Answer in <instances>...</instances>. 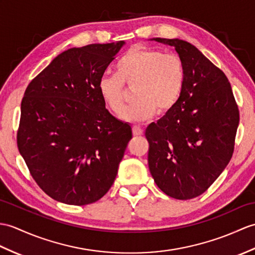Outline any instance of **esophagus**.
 Wrapping results in <instances>:
<instances>
[{"instance_id":"obj_1","label":"esophagus","mask_w":255,"mask_h":255,"mask_svg":"<svg viewBox=\"0 0 255 255\" xmlns=\"http://www.w3.org/2000/svg\"><path fill=\"white\" fill-rule=\"evenodd\" d=\"M132 133H133V135L143 134V129H142L140 126H133L132 127Z\"/></svg>"}]
</instances>
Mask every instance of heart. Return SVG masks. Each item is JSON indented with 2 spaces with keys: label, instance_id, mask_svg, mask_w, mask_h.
<instances>
[{
  "label": "heart",
  "instance_id": "heart-1",
  "mask_svg": "<svg viewBox=\"0 0 255 255\" xmlns=\"http://www.w3.org/2000/svg\"><path fill=\"white\" fill-rule=\"evenodd\" d=\"M186 70L181 58L161 50L134 45L115 65V75L99 80L101 99L115 115H121L126 91L123 85L135 86L136 101L124 111L123 120L144 122L157 111L166 114L175 108L185 87Z\"/></svg>",
  "mask_w": 255,
  "mask_h": 255
}]
</instances>
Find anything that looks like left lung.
<instances>
[{
    "mask_svg": "<svg viewBox=\"0 0 255 255\" xmlns=\"http://www.w3.org/2000/svg\"><path fill=\"white\" fill-rule=\"evenodd\" d=\"M151 40L175 47L186 81L175 108L145 129L150 173L165 194L193 199L208 190L233 156L238 106L226 75L194 45Z\"/></svg>",
    "mask_w": 255,
    "mask_h": 255,
    "instance_id": "1",
    "label": "left lung"
}]
</instances>
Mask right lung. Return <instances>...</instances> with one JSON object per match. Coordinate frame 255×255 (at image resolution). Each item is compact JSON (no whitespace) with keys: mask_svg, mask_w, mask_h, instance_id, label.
Wrapping results in <instances>:
<instances>
[{"mask_svg":"<svg viewBox=\"0 0 255 255\" xmlns=\"http://www.w3.org/2000/svg\"><path fill=\"white\" fill-rule=\"evenodd\" d=\"M124 44L64 51L23 94L17 145L32 178L58 202H96L116 178L132 131L105 109L98 84Z\"/></svg>","mask_w":255,"mask_h":255,"instance_id":"obj_1","label":"right lung"}]
</instances>
